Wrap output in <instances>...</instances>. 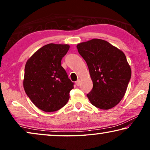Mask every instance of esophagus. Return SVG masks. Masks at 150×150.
I'll return each instance as SVG.
<instances>
[{"instance_id":"1","label":"esophagus","mask_w":150,"mask_h":150,"mask_svg":"<svg viewBox=\"0 0 150 150\" xmlns=\"http://www.w3.org/2000/svg\"><path fill=\"white\" fill-rule=\"evenodd\" d=\"M76 85L77 86H80V85H81V81L79 79L77 80V81H76Z\"/></svg>"}]
</instances>
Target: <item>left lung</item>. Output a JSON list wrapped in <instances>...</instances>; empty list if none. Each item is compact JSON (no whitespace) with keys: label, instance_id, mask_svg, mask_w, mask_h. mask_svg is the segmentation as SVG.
<instances>
[{"label":"left lung","instance_id":"8db88e82","mask_svg":"<svg viewBox=\"0 0 150 150\" xmlns=\"http://www.w3.org/2000/svg\"><path fill=\"white\" fill-rule=\"evenodd\" d=\"M87 63L93 88L87 93L91 103L100 109L115 106L125 95L131 69L124 53L106 42L93 39L77 45Z\"/></svg>","mask_w":150,"mask_h":150}]
</instances>
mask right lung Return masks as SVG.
<instances>
[{
  "label": "right lung",
  "mask_w": 150,
  "mask_h": 150,
  "mask_svg": "<svg viewBox=\"0 0 150 150\" xmlns=\"http://www.w3.org/2000/svg\"><path fill=\"white\" fill-rule=\"evenodd\" d=\"M69 49L67 44L45 45L26 63L24 91L33 103L43 111H56L69 100L74 83L61 66V59Z\"/></svg>",
  "instance_id": "add662e5"
}]
</instances>
